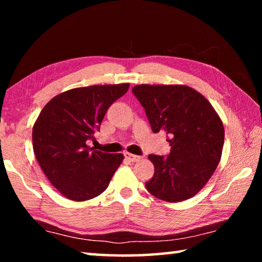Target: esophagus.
<instances>
[{"label":"esophagus","mask_w":262,"mask_h":262,"mask_svg":"<svg viewBox=\"0 0 262 262\" xmlns=\"http://www.w3.org/2000/svg\"><path fill=\"white\" fill-rule=\"evenodd\" d=\"M125 158L127 159V161L133 162V163L140 161V159H141V157L137 156V155H133V154H129V152H126L125 154Z\"/></svg>","instance_id":"esophagus-1"}]
</instances>
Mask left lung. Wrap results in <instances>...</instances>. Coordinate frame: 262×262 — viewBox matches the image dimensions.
<instances>
[{"label": "left lung", "instance_id": "1", "mask_svg": "<svg viewBox=\"0 0 262 262\" xmlns=\"http://www.w3.org/2000/svg\"><path fill=\"white\" fill-rule=\"evenodd\" d=\"M132 91L143 106L152 132L164 130L170 136L167 156H148L155 173L145 187L159 200H188L205 187L221 161V118L200 92L187 85L140 84Z\"/></svg>", "mask_w": 262, "mask_h": 262}]
</instances>
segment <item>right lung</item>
Segmentation results:
<instances>
[{
    "label": "right lung",
    "instance_id": "1",
    "mask_svg": "<svg viewBox=\"0 0 262 262\" xmlns=\"http://www.w3.org/2000/svg\"><path fill=\"white\" fill-rule=\"evenodd\" d=\"M128 89L129 83L72 89L48 101L35 120V158L51 184L69 200L98 196L122 163V154L94 150L86 141L94 139L110 106Z\"/></svg>",
    "mask_w": 262,
    "mask_h": 262
}]
</instances>
